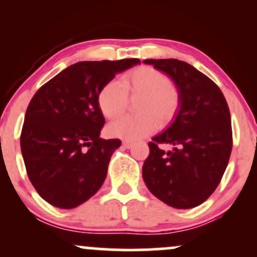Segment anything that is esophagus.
<instances>
[{
	"instance_id": "obj_1",
	"label": "esophagus",
	"mask_w": 257,
	"mask_h": 257,
	"mask_svg": "<svg viewBox=\"0 0 257 257\" xmlns=\"http://www.w3.org/2000/svg\"><path fill=\"white\" fill-rule=\"evenodd\" d=\"M122 145L123 147H125V149H131V147L133 146V143H131V141H122Z\"/></svg>"
}]
</instances>
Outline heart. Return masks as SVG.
<instances>
[{"label":"heart","instance_id":"1","mask_svg":"<svg viewBox=\"0 0 257 257\" xmlns=\"http://www.w3.org/2000/svg\"><path fill=\"white\" fill-rule=\"evenodd\" d=\"M129 99H137V116L123 117L107 125L112 138L135 141L166 126L175 117L180 106V93L167 73L152 66H139L110 81L100 90L98 105L106 118L114 119L125 111Z\"/></svg>","mask_w":257,"mask_h":257}]
</instances>
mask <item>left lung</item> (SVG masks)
I'll use <instances>...</instances> for the list:
<instances>
[{
	"mask_svg": "<svg viewBox=\"0 0 257 257\" xmlns=\"http://www.w3.org/2000/svg\"><path fill=\"white\" fill-rule=\"evenodd\" d=\"M173 78L180 110L173 124L149 143L143 178L153 196L176 209L202 204L219 186L232 151L231 113L222 91L192 65L147 59ZM161 145L173 146L166 153Z\"/></svg>",
	"mask_w": 257,
	"mask_h": 257,
	"instance_id": "8db88e82",
	"label": "left lung"
}]
</instances>
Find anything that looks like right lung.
<instances>
[{"label": "right lung", "mask_w": 257, "mask_h": 257, "mask_svg": "<svg viewBox=\"0 0 257 257\" xmlns=\"http://www.w3.org/2000/svg\"><path fill=\"white\" fill-rule=\"evenodd\" d=\"M139 59L81 61L44 83L26 110L20 149L32 186L49 204L72 209L101 187L118 139L99 137L98 95Z\"/></svg>", "instance_id": "add662e5"}]
</instances>
